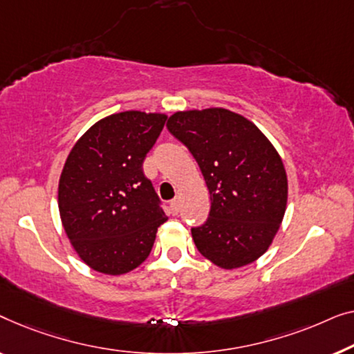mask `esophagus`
I'll use <instances>...</instances> for the list:
<instances>
[{
  "label": "esophagus",
  "instance_id": "obj_1",
  "mask_svg": "<svg viewBox=\"0 0 354 354\" xmlns=\"http://www.w3.org/2000/svg\"><path fill=\"white\" fill-rule=\"evenodd\" d=\"M170 208H171V212L175 213V215H176V213L179 212V197H175V198H173V201L170 202Z\"/></svg>",
  "mask_w": 354,
  "mask_h": 354
}]
</instances>
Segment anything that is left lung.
<instances>
[{
	"mask_svg": "<svg viewBox=\"0 0 354 354\" xmlns=\"http://www.w3.org/2000/svg\"><path fill=\"white\" fill-rule=\"evenodd\" d=\"M167 128L196 158L210 194L197 250L223 270L257 261L286 215L288 181L276 147L255 123L223 107L179 111Z\"/></svg>",
	"mask_w": 354,
	"mask_h": 354,
	"instance_id": "1",
	"label": "left lung"
}]
</instances>
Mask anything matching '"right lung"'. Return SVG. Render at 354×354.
I'll return each instance as SVG.
<instances>
[{
	"label": "right lung",
	"mask_w": 354,
	"mask_h": 354,
	"mask_svg": "<svg viewBox=\"0 0 354 354\" xmlns=\"http://www.w3.org/2000/svg\"><path fill=\"white\" fill-rule=\"evenodd\" d=\"M167 113L127 111L88 128L64 163L59 215L84 265L122 276L146 261L167 215L158 207L142 162L163 129Z\"/></svg>",
	"instance_id": "add662e5"
}]
</instances>
